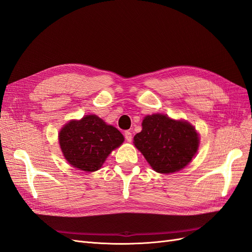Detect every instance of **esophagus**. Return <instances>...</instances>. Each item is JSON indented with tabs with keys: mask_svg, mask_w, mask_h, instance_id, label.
<instances>
[{
	"mask_svg": "<svg viewBox=\"0 0 252 252\" xmlns=\"http://www.w3.org/2000/svg\"><path fill=\"white\" fill-rule=\"evenodd\" d=\"M124 135H125V139H126L127 142H131L132 141V133L130 131H125Z\"/></svg>",
	"mask_w": 252,
	"mask_h": 252,
	"instance_id": "34e87169",
	"label": "esophagus"
}]
</instances>
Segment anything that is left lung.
Listing matches in <instances>:
<instances>
[{"mask_svg":"<svg viewBox=\"0 0 252 252\" xmlns=\"http://www.w3.org/2000/svg\"><path fill=\"white\" fill-rule=\"evenodd\" d=\"M142 127L133 143L157 172L172 173L191 162L199 147L193 126L157 113L145 117Z\"/></svg>","mask_w":252,"mask_h":252,"instance_id":"8db88e82","label":"left lung"}]
</instances>
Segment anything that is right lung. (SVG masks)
<instances>
[{"label": "right lung", "instance_id": "1", "mask_svg": "<svg viewBox=\"0 0 252 252\" xmlns=\"http://www.w3.org/2000/svg\"><path fill=\"white\" fill-rule=\"evenodd\" d=\"M59 141L68 163L74 168L93 172L100 169L110 152L124 142V136L116 127L90 114L66 124Z\"/></svg>", "mask_w": 252, "mask_h": 252}]
</instances>
